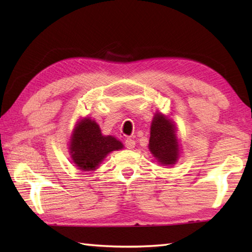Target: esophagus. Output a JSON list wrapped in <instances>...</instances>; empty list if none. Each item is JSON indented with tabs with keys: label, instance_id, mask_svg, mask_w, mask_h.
I'll list each match as a JSON object with an SVG mask.
<instances>
[{
	"label": "esophagus",
	"instance_id": "obj_1",
	"mask_svg": "<svg viewBox=\"0 0 252 252\" xmlns=\"http://www.w3.org/2000/svg\"><path fill=\"white\" fill-rule=\"evenodd\" d=\"M125 145H126V148L133 149V148L135 147V142L133 141L132 138H126V142H125Z\"/></svg>",
	"mask_w": 252,
	"mask_h": 252
}]
</instances>
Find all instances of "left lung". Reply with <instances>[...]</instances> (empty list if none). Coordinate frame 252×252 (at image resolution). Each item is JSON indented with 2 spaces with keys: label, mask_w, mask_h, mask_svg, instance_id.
Returning a JSON list of instances; mask_svg holds the SVG:
<instances>
[{
  "label": "left lung",
  "mask_w": 252,
  "mask_h": 252,
  "mask_svg": "<svg viewBox=\"0 0 252 252\" xmlns=\"http://www.w3.org/2000/svg\"><path fill=\"white\" fill-rule=\"evenodd\" d=\"M174 122L168 117L156 112L151 126L149 151L160 164L173 165L178 161L180 145L175 134Z\"/></svg>",
  "instance_id": "obj_1"
}]
</instances>
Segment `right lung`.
<instances>
[{"label": "right lung", "instance_id": "obj_1", "mask_svg": "<svg viewBox=\"0 0 252 252\" xmlns=\"http://www.w3.org/2000/svg\"><path fill=\"white\" fill-rule=\"evenodd\" d=\"M122 148V143L116 137L101 134L99 126L91 118L77 123L69 144L72 162L82 171H94L107 155Z\"/></svg>", "mask_w": 252, "mask_h": 252}]
</instances>
